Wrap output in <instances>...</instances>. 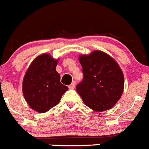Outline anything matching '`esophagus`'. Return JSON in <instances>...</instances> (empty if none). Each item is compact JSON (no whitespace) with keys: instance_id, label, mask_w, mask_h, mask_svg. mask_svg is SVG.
I'll return each instance as SVG.
<instances>
[{"instance_id":"esophagus-1","label":"esophagus","mask_w":149,"mask_h":149,"mask_svg":"<svg viewBox=\"0 0 149 149\" xmlns=\"http://www.w3.org/2000/svg\"><path fill=\"white\" fill-rule=\"evenodd\" d=\"M75 86H76V81H73V82H72L71 84H70V85L68 87H69L70 89H73V88H75Z\"/></svg>"}]
</instances>
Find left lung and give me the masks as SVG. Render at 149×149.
<instances>
[{
  "label": "left lung",
  "mask_w": 149,
  "mask_h": 149,
  "mask_svg": "<svg viewBox=\"0 0 149 149\" xmlns=\"http://www.w3.org/2000/svg\"><path fill=\"white\" fill-rule=\"evenodd\" d=\"M83 79L76 91L87 106L95 111L110 109L120 99L124 76L117 63L106 53L96 50L79 58Z\"/></svg>",
  "instance_id": "8db88e82"
}]
</instances>
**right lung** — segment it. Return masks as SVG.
Returning <instances> with one entry per match:
<instances>
[{
	"instance_id": "obj_1",
	"label": "right lung",
	"mask_w": 149,
	"mask_h": 149,
	"mask_svg": "<svg viewBox=\"0 0 149 149\" xmlns=\"http://www.w3.org/2000/svg\"><path fill=\"white\" fill-rule=\"evenodd\" d=\"M58 61L48 54L38 56L32 62L23 81V93L30 108L45 113L61 100L68 90L60 82L56 70Z\"/></svg>"
}]
</instances>
